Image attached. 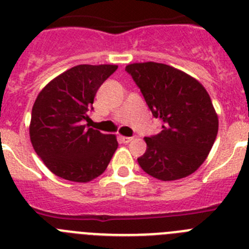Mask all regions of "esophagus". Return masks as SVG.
Segmentation results:
<instances>
[{"instance_id": "esophagus-1", "label": "esophagus", "mask_w": 249, "mask_h": 249, "mask_svg": "<svg viewBox=\"0 0 249 249\" xmlns=\"http://www.w3.org/2000/svg\"><path fill=\"white\" fill-rule=\"evenodd\" d=\"M132 140H133L132 137H124V136H121L120 137V141L122 142V143H129Z\"/></svg>"}]
</instances>
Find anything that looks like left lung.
<instances>
[{
  "label": "left lung",
  "mask_w": 249,
  "mask_h": 249,
  "mask_svg": "<svg viewBox=\"0 0 249 249\" xmlns=\"http://www.w3.org/2000/svg\"><path fill=\"white\" fill-rule=\"evenodd\" d=\"M126 71L153 117L162 121V131L144 138L147 149L137 158L141 168L160 181L192 175L207 158L218 132L210 94L190 74L164 63H132Z\"/></svg>",
  "instance_id": "8db88e82"
}]
</instances>
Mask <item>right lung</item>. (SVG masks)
Returning a JSON list of instances; mask_svg holds the SVG:
<instances>
[{"mask_svg": "<svg viewBox=\"0 0 249 249\" xmlns=\"http://www.w3.org/2000/svg\"><path fill=\"white\" fill-rule=\"evenodd\" d=\"M116 65H78L51 81L32 107L30 137L51 172L72 182H89L105 172L118 147L114 135L85 124L94 96Z\"/></svg>", "mask_w": 249, "mask_h": 249, "instance_id": "obj_1", "label": "right lung"}]
</instances>
